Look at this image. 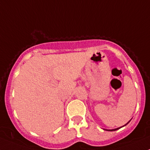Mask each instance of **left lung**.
<instances>
[{"instance_id":"8db88e82","label":"left lung","mask_w":150,"mask_h":150,"mask_svg":"<svg viewBox=\"0 0 150 150\" xmlns=\"http://www.w3.org/2000/svg\"><path fill=\"white\" fill-rule=\"evenodd\" d=\"M130 121H131V120H129V121H128V122H127V123H126V124H125V125H127V124H128V122H129ZM125 125H123V126H125ZM123 126H122V127H123ZM122 127H120V128H115V129H112V130H107V131H116V130H118V129H119V128H122Z\"/></svg>"}]
</instances>
